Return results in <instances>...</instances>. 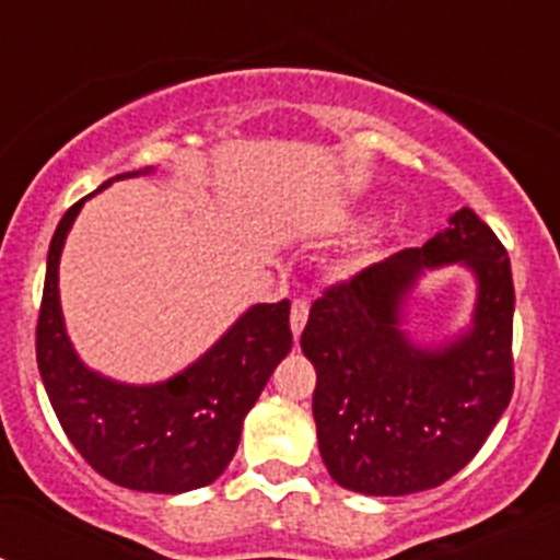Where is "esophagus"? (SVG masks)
Listing matches in <instances>:
<instances>
[{"instance_id": "34e87169", "label": "esophagus", "mask_w": 560, "mask_h": 560, "mask_svg": "<svg viewBox=\"0 0 560 560\" xmlns=\"http://www.w3.org/2000/svg\"><path fill=\"white\" fill-rule=\"evenodd\" d=\"M305 323H308V303L305 300H294L291 303V330H294V336L303 334Z\"/></svg>"}]
</instances>
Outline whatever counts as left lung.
<instances>
[{
  "label": "left lung",
  "mask_w": 560,
  "mask_h": 560,
  "mask_svg": "<svg viewBox=\"0 0 560 560\" xmlns=\"http://www.w3.org/2000/svg\"><path fill=\"white\" fill-rule=\"evenodd\" d=\"M463 262L478 277L472 328L418 349L399 328L427 268ZM511 257L463 207L420 249H404L325 289L303 353L316 370L314 420L328 474L348 491L407 497L471 463L513 395Z\"/></svg>",
  "instance_id": "left-lung-1"
}]
</instances>
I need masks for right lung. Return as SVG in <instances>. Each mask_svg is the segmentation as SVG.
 I'll list each match as a JSON object with an SVG mask.
<instances>
[{"label":"right lung","instance_id":"add662e5","mask_svg":"<svg viewBox=\"0 0 560 560\" xmlns=\"http://www.w3.org/2000/svg\"><path fill=\"white\" fill-rule=\"evenodd\" d=\"M148 171L120 173L114 179ZM114 179L103 182L101 190ZM86 199L63 212L47 255L36 359L49 404L69 443L108 482L148 493L205 488L224 474L246 412L289 355L294 341L291 303L252 305L199 361L162 384L133 387L103 378L78 359L58 300L63 241Z\"/></svg>","mask_w":560,"mask_h":560}]
</instances>
